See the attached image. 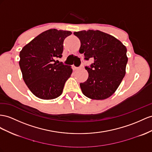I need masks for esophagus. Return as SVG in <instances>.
Wrapping results in <instances>:
<instances>
[{"label": "esophagus", "instance_id": "34e87169", "mask_svg": "<svg viewBox=\"0 0 152 152\" xmlns=\"http://www.w3.org/2000/svg\"><path fill=\"white\" fill-rule=\"evenodd\" d=\"M72 68L73 69V71H76V70L78 69V67H76V66H75V65H72Z\"/></svg>", "mask_w": 152, "mask_h": 152}]
</instances>
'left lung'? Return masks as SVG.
<instances>
[{
  "label": "left lung",
  "mask_w": 152,
  "mask_h": 152,
  "mask_svg": "<svg viewBox=\"0 0 152 152\" xmlns=\"http://www.w3.org/2000/svg\"><path fill=\"white\" fill-rule=\"evenodd\" d=\"M74 34L80 39L79 52L85 59H94L87 80L80 83L83 94L87 98L103 100L116 91L126 74L127 49L120 40L99 30L81 31Z\"/></svg>",
  "instance_id": "1"
}]
</instances>
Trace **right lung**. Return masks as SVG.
<instances>
[{
  "label": "right lung",
  "mask_w": 152,
  "mask_h": 152,
  "mask_svg": "<svg viewBox=\"0 0 152 152\" xmlns=\"http://www.w3.org/2000/svg\"><path fill=\"white\" fill-rule=\"evenodd\" d=\"M72 33L50 29L40 33L22 49L19 65L22 78L33 94L42 99H53L63 92L72 72L71 66L53 64L61 58L63 43Z\"/></svg>",
  "instance_id": "add662e5"
}]
</instances>
